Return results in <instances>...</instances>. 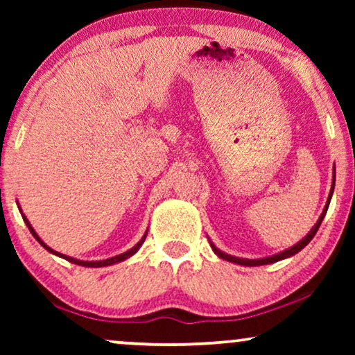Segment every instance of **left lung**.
<instances>
[{
	"mask_svg": "<svg viewBox=\"0 0 355 355\" xmlns=\"http://www.w3.org/2000/svg\"><path fill=\"white\" fill-rule=\"evenodd\" d=\"M334 181H336V179H334V176H333V187H331V192H329V196H328V202H327V205H324V210H323V213H322V216L318 218L317 225H315V226L312 227V230H310L309 234L305 236L302 241L297 242V244L291 247V249H286L284 252H281V254H276V255L266 257V259H259V260H247V259H237V257H231V255H227V254H225V252H221L220 249H216V247L213 245V242H210V245H211L213 252H215V254H216L218 257H220V259H223V260L232 261V263H237V265H244V266H260V265H268V263H275V261H279V260H283V259H288V257H293V255H295V254H297V252L302 250L304 247L307 245L310 241L313 239V236H315V234H317L318 227H320V225H322L323 218H324V215H327V211H328L329 200H331V196H333V191H334Z\"/></svg>",
	"mask_w": 355,
	"mask_h": 355,
	"instance_id": "obj_1",
	"label": "left lung"
}]
</instances>
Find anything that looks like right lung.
Instances as JSON below:
<instances>
[{
  "mask_svg": "<svg viewBox=\"0 0 355 355\" xmlns=\"http://www.w3.org/2000/svg\"><path fill=\"white\" fill-rule=\"evenodd\" d=\"M24 216V215H22ZM24 221H26V225H27V227L28 230H31V232H32V236L35 237V239L40 242V244L45 247V249L48 250V252H51V254H55V255H58V257H61V259H64V260H67V261H71V263H76V265H80V266H89V268H100V266H108V265H113V263H118V261H123V260H125V259H129V257H132L135 252H137L139 249H140V245L144 244V241H145V237H147V232H145L144 234V237L142 239H140L137 244H135L132 249H129L128 252H124V254H121V255H116V257H111V259H106V260H100V261H84V260H77V259H72V257H67V255H62V254H60V252H55L53 249H50V247H48L45 242H43L40 237L37 236V232H35V230H33V227L31 226V223H28V220L26 216H24Z\"/></svg>",
  "mask_w": 355,
  "mask_h": 355,
  "instance_id": "add662e5",
  "label": "right lung"
}]
</instances>
